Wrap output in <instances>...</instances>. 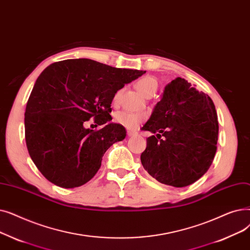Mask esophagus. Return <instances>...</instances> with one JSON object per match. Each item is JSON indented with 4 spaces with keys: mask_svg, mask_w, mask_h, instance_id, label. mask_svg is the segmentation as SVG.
<instances>
[{
    "mask_svg": "<svg viewBox=\"0 0 250 250\" xmlns=\"http://www.w3.org/2000/svg\"><path fill=\"white\" fill-rule=\"evenodd\" d=\"M136 134H137V132H135V131H132V130H128V131H127V135H128L129 137L134 136V135H136Z\"/></svg>",
    "mask_w": 250,
    "mask_h": 250,
    "instance_id": "34e87169",
    "label": "esophagus"
}]
</instances>
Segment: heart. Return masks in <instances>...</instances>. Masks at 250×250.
<instances>
[{
	"instance_id": "b5f03b06",
	"label": "heart",
	"mask_w": 250,
	"mask_h": 250,
	"mask_svg": "<svg viewBox=\"0 0 250 250\" xmlns=\"http://www.w3.org/2000/svg\"><path fill=\"white\" fill-rule=\"evenodd\" d=\"M136 87L146 98H151L158 89V81L156 78L151 76H145L137 81ZM121 93L122 90H118L114 94V104H117L119 101H120ZM145 119L146 117L144 115L131 112H119L115 117V120L118 124H120L128 129H135L139 124L145 121Z\"/></svg>"
}]
</instances>
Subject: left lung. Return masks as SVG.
I'll list each match as a JSON object with an SVG mask.
<instances>
[{"mask_svg":"<svg viewBox=\"0 0 250 250\" xmlns=\"http://www.w3.org/2000/svg\"><path fill=\"white\" fill-rule=\"evenodd\" d=\"M142 129L154 135L146 138L141 164L159 182L185 187L210 167L219 134L216 106L208 94L184 78L177 77L166 85Z\"/></svg>","mask_w":250,"mask_h":250,"instance_id":"obj_1","label":"left lung"}]
</instances>
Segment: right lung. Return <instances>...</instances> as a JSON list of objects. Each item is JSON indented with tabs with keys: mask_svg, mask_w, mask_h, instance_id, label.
Listing matches in <instances>:
<instances>
[{
	"mask_svg": "<svg viewBox=\"0 0 250 250\" xmlns=\"http://www.w3.org/2000/svg\"><path fill=\"white\" fill-rule=\"evenodd\" d=\"M146 71L121 69L90 59H70L46 67L35 81L25 110L29 156L50 182L63 188L88 182L104 152L126 136L111 123L114 94ZM90 117L103 128L85 127Z\"/></svg>",
	"mask_w": 250,
	"mask_h": 250,
	"instance_id": "1",
	"label": "right lung"
}]
</instances>
